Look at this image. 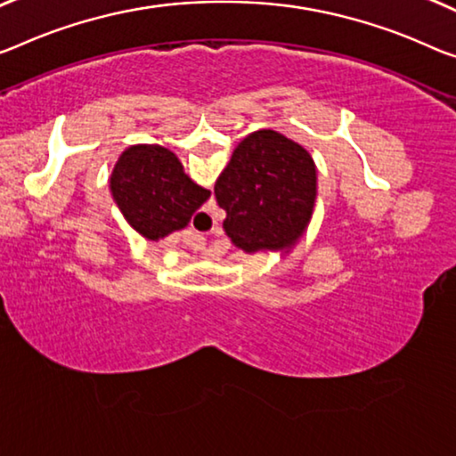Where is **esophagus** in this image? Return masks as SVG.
I'll return each instance as SVG.
<instances>
[{"label": "esophagus", "mask_w": 456, "mask_h": 456, "mask_svg": "<svg viewBox=\"0 0 456 456\" xmlns=\"http://www.w3.org/2000/svg\"><path fill=\"white\" fill-rule=\"evenodd\" d=\"M198 220H200L201 224L212 222V214H209V212H201V214L198 216ZM183 242L187 244V247H191V248H195V250H200V248H204L206 238H204V234H200L198 230H189L187 236L183 238Z\"/></svg>", "instance_id": "esophagus-1"}]
</instances>
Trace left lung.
<instances>
[{
    "mask_svg": "<svg viewBox=\"0 0 456 456\" xmlns=\"http://www.w3.org/2000/svg\"><path fill=\"white\" fill-rule=\"evenodd\" d=\"M224 230L244 252L285 248L310 222L316 165L310 152L273 130L252 132L214 185Z\"/></svg>",
    "mask_w": 456,
    "mask_h": 456,
    "instance_id": "left-lung-1",
    "label": "left lung"
}]
</instances>
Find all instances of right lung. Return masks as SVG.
Wrapping results in <instances>:
<instances>
[{"mask_svg": "<svg viewBox=\"0 0 456 456\" xmlns=\"http://www.w3.org/2000/svg\"><path fill=\"white\" fill-rule=\"evenodd\" d=\"M111 193L130 226L149 240L185 228L209 198L208 189L187 177L171 151L152 144L122 152L111 173Z\"/></svg>", "mask_w": 456, "mask_h": 456, "instance_id": "right-lung-1", "label": "right lung"}]
</instances>
